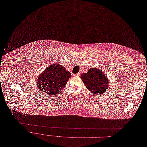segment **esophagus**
Listing matches in <instances>:
<instances>
[{
	"mask_svg": "<svg viewBox=\"0 0 147 147\" xmlns=\"http://www.w3.org/2000/svg\"><path fill=\"white\" fill-rule=\"evenodd\" d=\"M74 76L75 77H79V76H80V73H78V74H74Z\"/></svg>",
	"mask_w": 147,
	"mask_h": 147,
	"instance_id": "obj_1",
	"label": "esophagus"
}]
</instances>
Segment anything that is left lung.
I'll return each instance as SVG.
<instances>
[{
  "label": "left lung",
  "mask_w": 147,
  "mask_h": 147,
  "mask_svg": "<svg viewBox=\"0 0 147 147\" xmlns=\"http://www.w3.org/2000/svg\"><path fill=\"white\" fill-rule=\"evenodd\" d=\"M86 87L95 94H104L108 90L109 82L103 72L97 68H90L80 76Z\"/></svg>",
  "instance_id": "left-lung-1"
}]
</instances>
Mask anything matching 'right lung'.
<instances>
[{
	"label": "right lung",
	"instance_id": "add662e5",
	"mask_svg": "<svg viewBox=\"0 0 147 147\" xmlns=\"http://www.w3.org/2000/svg\"><path fill=\"white\" fill-rule=\"evenodd\" d=\"M71 76L63 65L53 64L40 75L37 80L38 87L40 91L55 95L64 89Z\"/></svg>",
	"mask_w": 147,
	"mask_h": 147
}]
</instances>
